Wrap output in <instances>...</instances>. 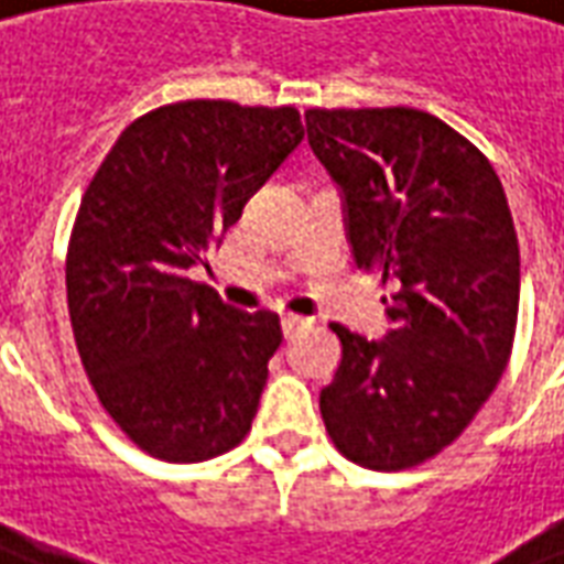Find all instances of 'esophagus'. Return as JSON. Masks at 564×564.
Masks as SVG:
<instances>
[{
	"label": "esophagus",
	"mask_w": 564,
	"mask_h": 564,
	"mask_svg": "<svg viewBox=\"0 0 564 564\" xmlns=\"http://www.w3.org/2000/svg\"><path fill=\"white\" fill-rule=\"evenodd\" d=\"M307 323H311V319H304V316H295V314H283L281 316V328H283V335H286V337L299 335V332H302Z\"/></svg>",
	"instance_id": "obj_1"
}]
</instances>
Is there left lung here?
Listing matches in <instances>:
<instances>
[{"label": "left lung", "mask_w": 564, "mask_h": 564, "mask_svg": "<svg viewBox=\"0 0 564 564\" xmlns=\"http://www.w3.org/2000/svg\"><path fill=\"white\" fill-rule=\"evenodd\" d=\"M304 124L352 260L391 283L386 335L332 323L344 358L319 391L325 431L358 466L406 469L452 445L505 373L520 307L511 208L490 161L431 112L307 110Z\"/></svg>", "instance_id": "8db88e82"}]
</instances>
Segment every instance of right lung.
Wrapping results in <instances>:
<instances>
[{
  "label": "right lung",
  "instance_id": "1",
  "mask_svg": "<svg viewBox=\"0 0 564 564\" xmlns=\"http://www.w3.org/2000/svg\"><path fill=\"white\" fill-rule=\"evenodd\" d=\"M302 140L293 107L170 104L128 124L86 187L65 262L74 340L104 410L161 460H208L250 431L281 319L187 269Z\"/></svg>",
  "mask_w": 564,
  "mask_h": 564
}]
</instances>
